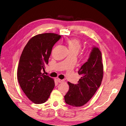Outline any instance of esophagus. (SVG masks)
Listing matches in <instances>:
<instances>
[{
    "label": "esophagus",
    "instance_id": "obj_1",
    "mask_svg": "<svg viewBox=\"0 0 126 126\" xmlns=\"http://www.w3.org/2000/svg\"><path fill=\"white\" fill-rule=\"evenodd\" d=\"M57 80H58V82H59V83H63V82H64V80L63 79H57Z\"/></svg>",
    "mask_w": 126,
    "mask_h": 126
}]
</instances>
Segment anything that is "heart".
I'll use <instances>...</instances> for the list:
<instances>
[{"label":"heart","mask_w":126,"mask_h":126,"mask_svg":"<svg viewBox=\"0 0 126 126\" xmlns=\"http://www.w3.org/2000/svg\"><path fill=\"white\" fill-rule=\"evenodd\" d=\"M67 44L70 51H75L78 53L81 48V42L77 39H71L67 40Z\"/></svg>","instance_id":"1"}]
</instances>
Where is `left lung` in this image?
I'll return each instance as SVG.
<instances>
[{"label": "left lung", "instance_id": "obj_1", "mask_svg": "<svg viewBox=\"0 0 126 126\" xmlns=\"http://www.w3.org/2000/svg\"><path fill=\"white\" fill-rule=\"evenodd\" d=\"M103 70L101 52L98 47H93L87 61L78 72L81 75L78 84L67 83L69 90L64 96L65 103L73 107H80L86 104L100 86Z\"/></svg>", "mask_w": 126, "mask_h": 126}]
</instances>
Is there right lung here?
<instances>
[{
	"label": "right lung",
	"instance_id": "right-lung-1",
	"mask_svg": "<svg viewBox=\"0 0 126 126\" xmlns=\"http://www.w3.org/2000/svg\"><path fill=\"white\" fill-rule=\"evenodd\" d=\"M61 35L53 33L37 34L28 42L20 58L18 80L27 97L36 104L45 103L55 86L54 79L42 74L54 44Z\"/></svg>",
	"mask_w": 126,
	"mask_h": 126
}]
</instances>
